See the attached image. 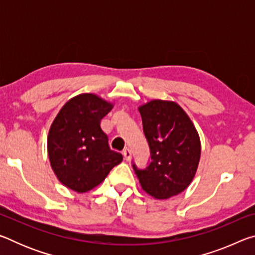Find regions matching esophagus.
<instances>
[{
    "mask_svg": "<svg viewBox=\"0 0 255 255\" xmlns=\"http://www.w3.org/2000/svg\"><path fill=\"white\" fill-rule=\"evenodd\" d=\"M123 154H124V156H125V158L127 159V161H130V159H131V152H130V149L126 147V148L124 149Z\"/></svg>",
    "mask_w": 255,
    "mask_h": 255,
    "instance_id": "obj_1",
    "label": "esophagus"
}]
</instances>
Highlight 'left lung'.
Here are the masks:
<instances>
[{
	"instance_id": "8db88e82",
	"label": "left lung",
	"mask_w": 255,
	"mask_h": 255,
	"mask_svg": "<svg viewBox=\"0 0 255 255\" xmlns=\"http://www.w3.org/2000/svg\"><path fill=\"white\" fill-rule=\"evenodd\" d=\"M152 162L145 170L133 164L141 189L167 199L187 189L199 165L201 144L195 125L174 101L150 100L138 107Z\"/></svg>"
}]
</instances>
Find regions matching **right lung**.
<instances>
[{"instance_id": "right-lung-1", "label": "right lung", "mask_w": 255, "mask_h": 255, "mask_svg": "<svg viewBox=\"0 0 255 255\" xmlns=\"http://www.w3.org/2000/svg\"><path fill=\"white\" fill-rule=\"evenodd\" d=\"M114 103L94 93L72 98L56 116L47 137L50 166L59 182L83 193L102 183L123 155L111 150L101 119Z\"/></svg>"}]
</instances>
